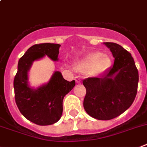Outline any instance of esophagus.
<instances>
[{"mask_svg":"<svg viewBox=\"0 0 147 147\" xmlns=\"http://www.w3.org/2000/svg\"><path fill=\"white\" fill-rule=\"evenodd\" d=\"M75 80H76V83H81V79H80L79 76H76V77H75Z\"/></svg>","mask_w":147,"mask_h":147,"instance_id":"obj_1","label":"esophagus"}]
</instances>
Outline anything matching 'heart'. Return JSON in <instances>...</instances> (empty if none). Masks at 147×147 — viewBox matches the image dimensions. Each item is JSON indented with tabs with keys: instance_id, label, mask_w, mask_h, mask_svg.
Masks as SVG:
<instances>
[{
	"instance_id": "b5f03b06",
	"label": "heart",
	"mask_w": 147,
	"mask_h": 147,
	"mask_svg": "<svg viewBox=\"0 0 147 147\" xmlns=\"http://www.w3.org/2000/svg\"><path fill=\"white\" fill-rule=\"evenodd\" d=\"M111 59L109 55L100 51L91 52L82 60L75 64V69L79 72L87 73L91 76H96L105 72L111 67Z\"/></svg>"
}]
</instances>
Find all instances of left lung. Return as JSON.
Segmentation results:
<instances>
[{"instance_id": "8db88e82", "label": "left lung", "mask_w": 147, "mask_h": 147, "mask_svg": "<svg viewBox=\"0 0 147 147\" xmlns=\"http://www.w3.org/2000/svg\"><path fill=\"white\" fill-rule=\"evenodd\" d=\"M104 45L112 53L114 65L101 77L83 80L86 88L83 106L94 118L109 120L131 106L137 94L139 76L130 53L116 43L104 42Z\"/></svg>"}]
</instances>
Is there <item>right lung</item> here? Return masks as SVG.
<instances>
[{
    "label": "right lung",
    "instance_id": "add662e5",
    "mask_svg": "<svg viewBox=\"0 0 147 147\" xmlns=\"http://www.w3.org/2000/svg\"><path fill=\"white\" fill-rule=\"evenodd\" d=\"M60 46L51 43L33 45L18 64L13 83L16 105L27 120L39 126L52 125L61 118L64 96L75 86L74 80H65L59 71H56L47 84L37 88H31L28 85V71L32 62L45 55L58 61Z\"/></svg>",
    "mask_w": 147,
    "mask_h": 147
}]
</instances>
